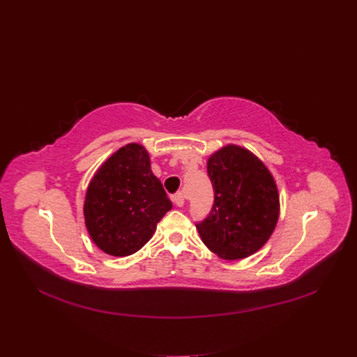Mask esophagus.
Masks as SVG:
<instances>
[{
  "label": "esophagus",
  "mask_w": 357,
  "mask_h": 357,
  "mask_svg": "<svg viewBox=\"0 0 357 357\" xmlns=\"http://www.w3.org/2000/svg\"><path fill=\"white\" fill-rule=\"evenodd\" d=\"M172 201L175 202V205H178V207H182V205L185 204V194L181 191V192H178V194H175L174 197H172Z\"/></svg>",
  "instance_id": "1"
}]
</instances>
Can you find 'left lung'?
Wrapping results in <instances>:
<instances>
[{
  "label": "left lung",
  "mask_w": 357,
  "mask_h": 357,
  "mask_svg": "<svg viewBox=\"0 0 357 357\" xmlns=\"http://www.w3.org/2000/svg\"><path fill=\"white\" fill-rule=\"evenodd\" d=\"M214 204L195 226L204 245L222 259H243L269 240L279 217V197L266 166L249 150L226 146L207 163Z\"/></svg>",
  "instance_id": "1"
}]
</instances>
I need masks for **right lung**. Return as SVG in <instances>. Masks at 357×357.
I'll return each mask as SVG.
<instances>
[{
    "instance_id": "add662e5",
    "label": "right lung",
    "mask_w": 357,
    "mask_h": 357,
    "mask_svg": "<svg viewBox=\"0 0 357 357\" xmlns=\"http://www.w3.org/2000/svg\"><path fill=\"white\" fill-rule=\"evenodd\" d=\"M171 208L144 147L130 143L108 158L92 178L84 215L91 238L102 252L128 256L152 238Z\"/></svg>"
}]
</instances>
